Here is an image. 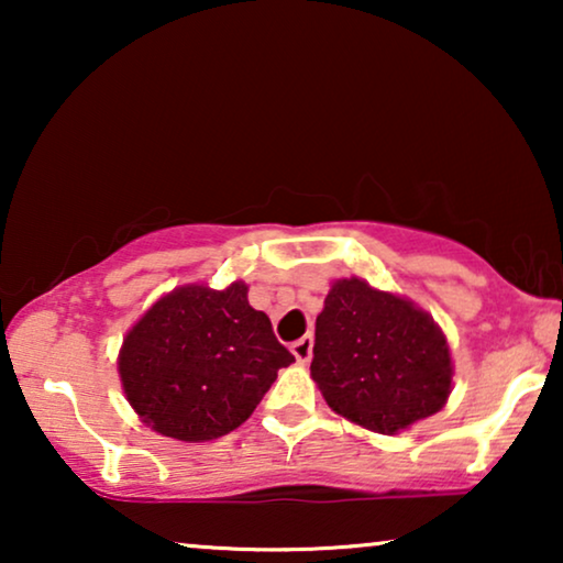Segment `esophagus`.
Listing matches in <instances>:
<instances>
[{
    "instance_id": "34e87169",
    "label": "esophagus",
    "mask_w": 563,
    "mask_h": 563,
    "mask_svg": "<svg viewBox=\"0 0 563 563\" xmlns=\"http://www.w3.org/2000/svg\"><path fill=\"white\" fill-rule=\"evenodd\" d=\"M291 353H295L297 364H307V361L312 358V338L305 335V338H299V341L291 343Z\"/></svg>"
}]
</instances>
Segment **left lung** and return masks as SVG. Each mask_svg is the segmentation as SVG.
I'll return each mask as SVG.
<instances>
[{
	"label": "left lung",
	"instance_id": "obj_1",
	"mask_svg": "<svg viewBox=\"0 0 563 563\" xmlns=\"http://www.w3.org/2000/svg\"><path fill=\"white\" fill-rule=\"evenodd\" d=\"M310 374L343 418L382 435L426 420L451 395L449 341L410 299L338 279L314 322Z\"/></svg>",
	"mask_w": 563,
	"mask_h": 563
}]
</instances>
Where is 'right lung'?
<instances>
[{
    "label": "right lung",
    "mask_w": 563,
    "mask_h": 563,
    "mask_svg": "<svg viewBox=\"0 0 563 563\" xmlns=\"http://www.w3.org/2000/svg\"><path fill=\"white\" fill-rule=\"evenodd\" d=\"M291 361L272 320L249 305L243 282L225 289L187 284L128 330L118 372L145 426L205 443L243 426Z\"/></svg>",
    "instance_id": "right-lung-1"
}]
</instances>
